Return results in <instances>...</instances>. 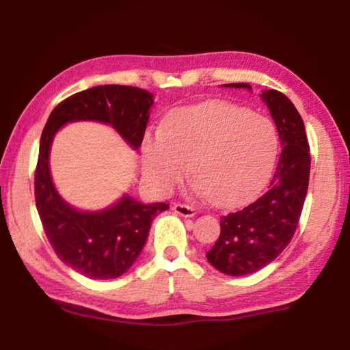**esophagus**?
<instances>
[{
	"instance_id": "1",
	"label": "esophagus",
	"mask_w": 350,
	"mask_h": 350,
	"mask_svg": "<svg viewBox=\"0 0 350 350\" xmlns=\"http://www.w3.org/2000/svg\"><path fill=\"white\" fill-rule=\"evenodd\" d=\"M173 211L177 213V215L185 216V217H191V216L196 215V210H194L191 205L180 204V202H176V204L173 205Z\"/></svg>"
}]
</instances>
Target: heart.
Instances as JSON below:
<instances>
[{
	"instance_id": "obj_1",
	"label": "heart",
	"mask_w": 350,
	"mask_h": 350,
	"mask_svg": "<svg viewBox=\"0 0 350 350\" xmlns=\"http://www.w3.org/2000/svg\"><path fill=\"white\" fill-rule=\"evenodd\" d=\"M280 139L267 117L227 102L174 112L165 131L148 135L144 171L157 191L167 193L191 174L213 202L230 206L254 196L275 167Z\"/></svg>"
}]
</instances>
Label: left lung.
Returning a JSON list of instances; mask_svg holds the SVG:
<instances>
[{
	"label": "left lung",
	"instance_id": "obj_1",
	"mask_svg": "<svg viewBox=\"0 0 350 350\" xmlns=\"http://www.w3.org/2000/svg\"><path fill=\"white\" fill-rule=\"evenodd\" d=\"M248 88L247 83H230ZM262 100L280 134L282 151L262 196L221 217V234L206 259L225 275L242 276L264 269L282 253L298 227L310 174V146L303 118L282 92L264 91Z\"/></svg>",
	"mask_w": 350,
	"mask_h": 350
}]
</instances>
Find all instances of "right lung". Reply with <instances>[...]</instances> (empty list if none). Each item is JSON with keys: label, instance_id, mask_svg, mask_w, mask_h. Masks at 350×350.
Here are the masks:
<instances>
[{"label": "right lung", "instance_id": "1", "mask_svg": "<svg viewBox=\"0 0 350 350\" xmlns=\"http://www.w3.org/2000/svg\"><path fill=\"white\" fill-rule=\"evenodd\" d=\"M152 94L134 86L105 85L77 92L51 112L40 139L35 204L44 233L64 264L91 280H114L144 248L151 222L168 204L144 205L125 196L108 210L81 213L58 196L49 173V150L64 123L97 120L114 126L133 148L144 140Z\"/></svg>", "mask_w": 350, "mask_h": 350}]
</instances>
